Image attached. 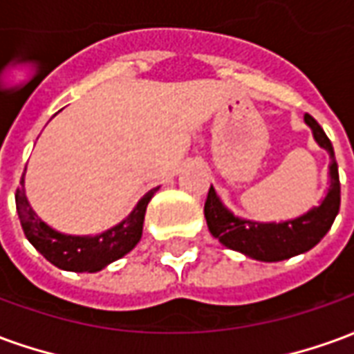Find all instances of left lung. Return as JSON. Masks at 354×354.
<instances>
[{"label":"left lung","mask_w":354,"mask_h":354,"mask_svg":"<svg viewBox=\"0 0 354 354\" xmlns=\"http://www.w3.org/2000/svg\"><path fill=\"white\" fill-rule=\"evenodd\" d=\"M305 123L311 127L315 142L330 155V185H328L326 197L320 201L319 207L311 208L309 212L297 216L294 220L263 223L233 214L223 207L214 187L210 185L205 203V218L210 233L223 246L245 254L252 260L282 261L311 250L330 231L335 216L339 212V201H342L334 147L322 131V127L309 113H305Z\"/></svg>","instance_id":"8db88e82"}]
</instances>
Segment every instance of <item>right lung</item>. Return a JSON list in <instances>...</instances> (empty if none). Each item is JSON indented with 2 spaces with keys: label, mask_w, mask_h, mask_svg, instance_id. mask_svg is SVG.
I'll return each mask as SVG.
<instances>
[{
  "label": "right lung",
  "mask_w": 354,
  "mask_h": 354,
  "mask_svg": "<svg viewBox=\"0 0 354 354\" xmlns=\"http://www.w3.org/2000/svg\"><path fill=\"white\" fill-rule=\"evenodd\" d=\"M15 195L17 212H19L20 225L24 230L26 239L34 245V248L53 266L73 273H96L111 261L123 258L138 245L142 239L144 216H146L147 203L151 201L159 187H153L138 201L131 214L108 231L94 237H75L64 235L60 231L53 230L35 214L28 203L26 189H24V174Z\"/></svg>",
  "instance_id": "obj_1"
}]
</instances>
